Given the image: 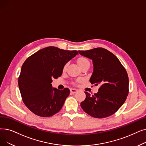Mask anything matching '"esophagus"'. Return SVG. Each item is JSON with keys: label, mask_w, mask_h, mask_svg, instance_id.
I'll list each match as a JSON object with an SVG mask.
<instances>
[{"label": "esophagus", "mask_w": 146, "mask_h": 146, "mask_svg": "<svg viewBox=\"0 0 146 146\" xmlns=\"http://www.w3.org/2000/svg\"><path fill=\"white\" fill-rule=\"evenodd\" d=\"M78 91V90H76V89H74V88L70 89V92H71V93H72V94H75L76 92H77Z\"/></svg>", "instance_id": "34e87169"}]
</instances>
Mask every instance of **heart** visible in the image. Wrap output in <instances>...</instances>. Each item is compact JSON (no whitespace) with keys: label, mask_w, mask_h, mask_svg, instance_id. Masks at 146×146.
<instances>
[{"label":"heart","mask_w":146,"mask_h":146,"mask_svg":"<svg viewBox=\"0 0 146 146\" xmlns=\"http://www.w3.org/2000/svg\"><path fill=\"white\" fill-rule=\"evenodd\" d=\"M87 62H90V61H89V60L86 58L84 57V56H81V57H79L78 59V63L80 67L83 66L84 64H85L86 63H87ZM67 66H68V64H66L64 66V67H63V68H62L63 72H65L67 68ZM82 82V79H78V80H76V81L74 84L76 85L78 83H80V82Z\"/></svg>","instance_id":"b5f03b06"}]
</instances>
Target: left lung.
Here are the masks:
<instances>
[{
  "instance_id": "obj_1",
  "label": "left lung",
  "mask_w": 146,
  "mask_h": 146,
  "mask_svg": "<svg viewBox=\"0 0 146 146\" xmlns=\"http://www.w3.org/2000/svg\"><path fill=\"white\" fill-rule=\"evenodd\" d=\"M80 55L92 60L91 84L100 85L98 92L80 103L82 109L96 118H104L115 113L125 103L129 93V79L126 69L113 53L103 48L79 50Z\"/></svg>"
}]
</instances>
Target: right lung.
Here are the masks:
<instances>
[{
  "mask_svg": "<svg viewBox=\"0 0 146 146\" xmlns=\"http://www.w3.org/2000/svg\"><path fill=\"white\" fill-rule=\"evenodd\" d=\"M77 54V50L48 46L24 61L18 84L23 103L31 111L40 117H50L61 109L70 90L52 88V79L60 77L63 67Z\"/></svg>",
  "mask_w": 146,
  "mask_h": 146,
  "instance_id": "obj_1",
  "label": "right lung"
}]
</instances>
